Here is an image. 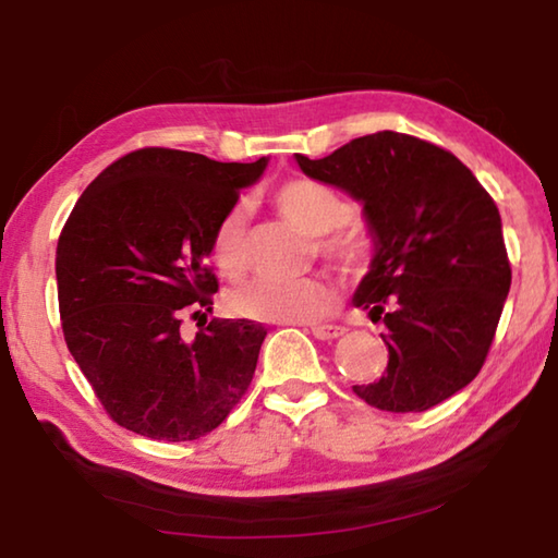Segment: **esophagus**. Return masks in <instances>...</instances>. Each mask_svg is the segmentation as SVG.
Listing matches in <instances>:
<instances>
[{
    "mask_svg": "<svg viewBox=\"0 0 558 558\" xmlns=\"http://www.w3.org/2000/svg\"><path fill=\"white\" fill-rule=\"evenodd\" d=\"M310 332H313L317 339H337V337H342L347 329L339 325H313L310 327Z\"/></svg>",
    "mask_w": 558,
    "mask_h": 558,
    "instance_id": "34e87169",
    "label": "esophagus"
}]
</instances>
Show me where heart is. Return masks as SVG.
I'll list each match as a JSON object with an SVG mask.
<instances>
[{
	"label": "heart",
	"mask_w": 558,
	"mask_h": 558,
	"mask_svg": "<svg viewBox=\"0 0 558 558\" xmlns=\"http://www.w3.org/2000/svg\"><path fill=\"white\" fill-rule=\"evenodd\" d=\"M278 211L317 235V251L339 266H354L364 256V239L352 226V204L337 186L315 177H290L272 189ZM211 260L226 278L245 270V204H233L214 226ZM335 302V292L323 278L272 280L256 278L229 292L235 315L266 323H315Z\"/></svg>",
	"instance_id": "b5f03b06"
}]
</instances>
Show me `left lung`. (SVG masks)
I'll list each match as a JSON object with an SVG mask.
<instances>
[{
	"label": "left lung",
	"instance_id": "1",
	"mask_svg": "<svg viewBox=\"0 0 558 558\" xmlns=\"http://www.w3.org/2000/svg\"><path fill=\"white\" fill-rule=\"evenodd\" d=\"M307 177L364 202L376 256L354 305L384 319L389 364L352 386L391 413L428 411L483 369L512 268L502 219L460 159L426 140L384 130L323 159L298 155Z\"/></svg>",
	"mask_w": 558,
	"mask_h": 558
}]
</instances>
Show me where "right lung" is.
<instances>
[{"label":"right lung","instance_id":"obj_1","mask_svg":"<svg viewBox=\"0 0 558 558\" xmlns=\"http://www.w3.org/2000/svg\"><path fill=\"white\" fill-rule=\"evenodd\" d=\"M266 165L143 147L75 202L56 245L63 339L118 426L196 440L248 391L266 327L211 319L194 339L179 329L211 313L214 226Z\"/></svg>","mask_w":558,"mask_h":558}]
</instances>
